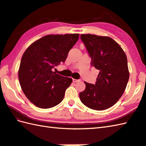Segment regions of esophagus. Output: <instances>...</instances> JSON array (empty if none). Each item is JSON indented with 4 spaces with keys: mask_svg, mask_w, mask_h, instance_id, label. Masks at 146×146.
<instances>
[{
    "mask_svg": "<svg viewBox=\"0 0 146 146\" xmlns=\"http://www.w3.org/2000/svg\"><path fill=\"white\" fill-rule=\"evenodd\" d=\"M73 82H75V83H76V82H80V80H76V79H73Z\"/></svg>",
    "mask_w": 146,
    "mask_h": 146,
    "instance_id": "1",
    "label": "esophagus"
}]
</instances>
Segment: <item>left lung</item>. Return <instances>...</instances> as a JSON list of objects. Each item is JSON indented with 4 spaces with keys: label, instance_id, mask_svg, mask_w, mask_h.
<instances>
[{
    "label": "left lung",
    "instance_id": "obj_1",
    "mask_svg": "<svg viewBox=\"0 0 146 146\" xmlns=\"http://www.w3.org/2000/svg\"><path fill=\"white\" fill-rule=\"evenodd\" d=\"M91 64L100 71L95 84L85 82L86 88L79 96L85 106L103 110L115 104L124 92L129 78L127 59L113 39L90 34L81 35Z\"/></svg>",
    "mask_w": 146,
    "mask_h": 146
}]
</instances>
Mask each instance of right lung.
Masks as SVG:
<instances>
[{"instance_id":"add662e5","label":"right lung","mask_w":146,"mask_h":146,"mask_svg":"<svg viewBox=\"0 0 146 146\" xmlns=\"http://www.w3.org/2000/svg\"><path fill=\"white\" fill-rule=\"evenodd\" d=\"M78 38L79 34L47 35L34 42L24 52L19 80L24 94L35 106L49 108L63 100L72 79L52 69L64 63Z\"/></svg>"}]
</instances>
